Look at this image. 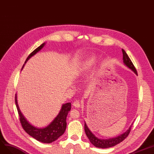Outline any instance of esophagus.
I'll list each match as a JSON object with an SVG mask.
<instances>
[{
    "mask_svg": "<svg viewBox=\"0 0 154 154\" xmlns=\"http://www.w3.org/2000/svg\"><path fill=\"white\" fill-rule=\"evenodd\" d=\"M82 105V103L79 100H76L74 102V103H73V106H75L76 108H79V107L81 106Z\"/></svg>",
    "mask_w": 154,
    "mask_h": 154,
    "instance_id": "obj_1",
    "label": "esophagus"
}]
</instances>
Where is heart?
I'll list each match as a JSON object with an SVG mask.
<instances>
[{
  "instance_id": "heart-1",
  "label": "heart",
  "mask_w": 154,
  "mask_h": 154,
  "mask_svg": "<svg viewBox=\"0 0 154 154\" xmlns=\"http://www.w3.org/2000/svg\"><path fill=\"white\" fill-rule=\"evenodd\" d=\"M93 62H94V59H90V60H89V63L91 64V63H93Z\"/></svg>"
}]
</instances>
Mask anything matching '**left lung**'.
<instances>
[{
    "label": "left lung",
    "mask_w": 154,
    "mask_h": 154,
    "mask_svg": "<svg viewBox=\"0 0 154 154\" xmlns=\"http://www.w3.org/2000/svg\"><path fill=\"white\" fill-rule=\"evenodd\" d=\"M122 53H123V60L124 64H125L127 67H128L130 69L132 70L137 75H138L137 71L135 67L134 66L133 63L131 62L130 57H128L125 51L123 49H122ZM131 125L129 129L127 130L125 133H123V134L116 137L109 138V139H100L97 138L96 136H94V135L91 133V131L90 130L88 127H87L86 123H85V130L86 136L88 137L91 143L94 146V147H98V148H101V149H106V148L113 147V146L119 144V143L122 142L123 140H125L130 132Z\"/></svg>",
    "instance_id": "obj_1"
}]
</instances>
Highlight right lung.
<instances>
[{
  "instance_id": "1",
  "label": "right lung",
  "mask_w": 154,
  "mask_h": 154,
  "mask_svg": "<svg viewBox=\"0 0 154 154\" xmlns=\"http://www.w3.org/2000/svg\"><path fill=\"white\" fill-rule=\"evenodd\" d=\"M45 43H43L38 48L34 49L28 56L25 61V63L29 58L31 57L35 54L37 53L38 51H39L43 48V46H45ZM24 64L23 65V68L24 67ZM15 102L22 127H23V129L26 131V132H27L29 135H31L34 138H35V140L42 143H49L56 140L58 138L64 134L66 128V120L68 112L71 110V103H67L63 105L59 114L57 115L55 119L48 126L43 128H38L31 125L20 112L17 104L16 94L15 97Z\"/></svg>"
}]
</instances>
